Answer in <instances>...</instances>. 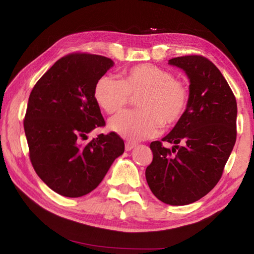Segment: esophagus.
<instances>
[{"label":"esophagus","mask_w":254,"mask_h":254,"mask_svg":"<svg viewBox=\"0 0 254 254\" xmlns=\"http://www.w3.org/2000/svg\"><path fill=\"white\" fill-rule=\"evenodd\" d=\"M136 143H134V142H130V141H128V142H127L126 143V150L127 151H130V150H132L133 148H135L136 147Z\"/></svg>","instance_id":"1"}]
</instances>
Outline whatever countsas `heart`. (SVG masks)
Segmentation results:
<instances>
[{
  "instance_id": "b5f03b06",
  "label": "heart",
  "mask_w": 254,
  "mask_h": 254,
  "mask_svg": "<svg viewBox=\"0 0 254 254\" xmlns=\"http://www.w3.org/2000/svg\"><path fill=\"white\" fill-rule=\"evenodd\" d=\"M131 96H139L135 103L139 110L115 115L111 119L110 128L132 141L156 135L162 126H176L187 112L190 100L184 80L152 64H139L126 69L122 79L102 76L94 87V98L107 114L121 111Z\"/></svg>"
}]
</instances>
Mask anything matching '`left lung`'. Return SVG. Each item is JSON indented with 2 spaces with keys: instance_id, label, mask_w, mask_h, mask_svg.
Listing matches in <instances>:
<instances>
[{
  "instance_id": "left-lung-1",
  "label": "left lung",
  "mask_w": 254,
  "mask_h": 254,
  "mask_svg": "<svg viewBox=\"0 0 254 254\" xmlns=\"http://www.w3.org/2000/svg\"><path fill=\"white\" fill-rule=\"evenodd\" d=\"M182 68L190 85L184 118L162 141H153L152 162L145 178L153 195L165 204L180 206L200 199L216 186L236 140L238 106L218 68L200 55L169 60Z\"/></svg>"
}]
</instances>
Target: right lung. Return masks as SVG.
Wrapping results in <instances>:
<instances>
[{"label": "right lung", "mask_w": 254, "mask_h": 254, "mask_svg": "<svg viewBox=\"0 0 254 254\" xmlns=\"http://www.w3.org/2000/svg\"><path fill=\"white\" fill-rule=\"evenodd\" d=\"M113 64L104 56L69 54L45 72L30 94L23 120L30 160L59 195L74 198L91 192L124 152V141L115 132L84 142L87 133L105 126L94 87Z\"/></svg>", "instance_id": "obj_1"}]
</instances>
